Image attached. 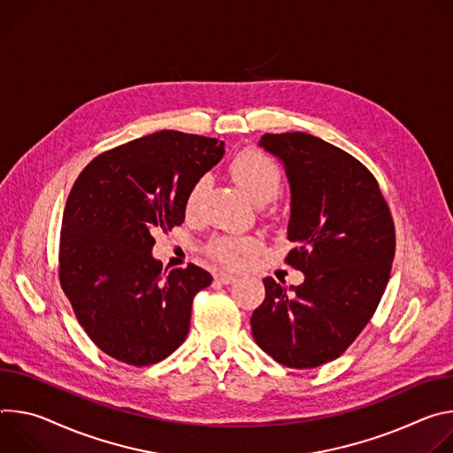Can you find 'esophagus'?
I'll return each mask as SVG.
<instances>
[{
  "instance_id": "1",
  "label": "esophagus",
  "mask_w": 453,
  "mask_h": 453,
  "mask_svg": "<svg viewBox=\"0 0 453 453\" xmlns=\"http://www.w3.org/2000/svg\"><path fill=\"white\" fill-rule=\"evenodd\" d=\"M216 282H219V284H234L235 282V275H232V273H225V272H219V273H216Z\"/></svg>"
}]
</instances>
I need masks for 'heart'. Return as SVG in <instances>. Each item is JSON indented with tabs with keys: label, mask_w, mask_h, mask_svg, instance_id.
I'll return each mask as SVG.
<instances>
[{
	"label": "heart",
	"mask_w": 453,
	"mask_h": 453,
	"mask_svg": "<svg viewBox=\"0 0 453 453\" xmlns=\"http://www.w3.org/2000/svg\"><path fill=\"white\" fill-rule=\"evenodd\" d=\"M230 174L235 183L242 188V192L254 199L256 203L263 199H272L280 185H282V169L273 157L261 149L248 147L242 149L241 153L234 157L230 162ZM207 178H197L187 190L185 196V212L187 216H196L203 203L205 190H207ZM261 246V239L257 235H218L209 244V254L218 263L237 268L244 263L246 257L252 256L256 250Z\"/></svg>",
	"instance_id": "obj_1"
}]
</instances>
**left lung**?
Instances as JSON below:
<instances>
[{
	"label": "left lung",
	"instance_id": "1",
	"mask_svg": "<svg viewBox=\"0 0 453 453\" xmlns=\"http://www.w3.org/2000/svg\"><path fill=\"white\" fill-rule=\"evenodd\" d=\"M291 187L284 263L304 273L291 291L263 279L266 296L250 324L257 345L289 369L338 358L372 319L395 252L394 219L374 174L308 133H266Z\"/></svg>",
	"mask_w": 453,
	"mask_h": 453
}]
</instances>
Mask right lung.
Wrapping results in <instances>:
<instances>
[{"mask_svg": "<svg viewBox=\"0 0 453 453\" xmlns=\"http://www.w3.org/2000/svg\"><path fill=\"white\" fill-rule=\"evenodd\" d=\"M223 142L158 131L106 150L75 180L63 214L59 282L91 342L111 358L153 365L183 343L192 300L212 277L164 270L157 230L185 219L188 187L223 158Z\"/></svg>", "mask_w": 453, "mask_h": 453, "instance_id": "add662e5", "label": "right lung"}]
</instances>
